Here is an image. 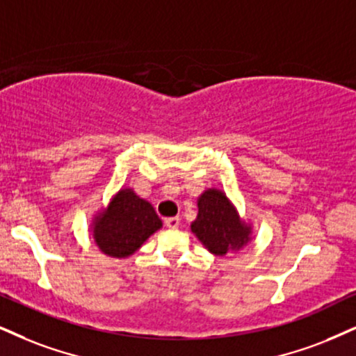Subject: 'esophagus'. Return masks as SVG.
I'll use <instances>...</instances> for the list:
<instances>
[{"instance_id":"1","label":"esophagus","mask_w":356,"mask_h":356,"mask_svg":"<svg viewBox=\"0 0 356 356\" xmlns=\"http://www.w3.org/2000/svg\"><path fill=\"white\" fill-rule=\"evenodd\" d=\"M165 225H166V227H170V229H177V227L179 226V218L178 216L166 218L165 219Z\"/></svg>"}]
</instances>
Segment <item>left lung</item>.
<instances>
[{"label": "left lung", "mask_w": 356, "mask_h": 356, "mask_svg": "<svg viewBox=\"0 0 356 356\" xmlns=\"http://www.w3.org/2000/svg\"><path fill=\"white\" fill-rule=\"evenodd\" d=\"M191 231L209 252L225 256L248 243L251 226L241 221L225 193L206 190L198 198V218L191 222Z\"/></svg>", "instance_id": "obj_1"}]
</instances>
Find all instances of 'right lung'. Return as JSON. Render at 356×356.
I'll return each mask as SVG.
<instances>
[{
	"label": "right lung",
	"mask_w": 356,
	"mask_h": 356,
	"mask_svg": "<svg viewBox=\"0 0 356 356\" xmlns=\"http://www.w3.org/2000/svg\"><path fill=\"white\" fill-rule=\"evenodd\" d=\"M160 227L161 219L148 201L138 198L131 190H120L108 208L95 218L92 231L104 254L127 257Z\"/></svg>",
	"instance_id": "obj_1"
}]
</instances>
